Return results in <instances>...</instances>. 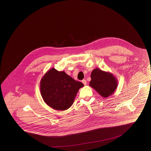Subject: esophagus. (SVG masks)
I'll list each match as a JSON object with an SVG mask.
<instances>
[{"label": "esophagus", "mask_w": 151, "mask_h": 151, "mask_svg": "<svg viewBox=\"0 0 151 151\" xmlns=\"http://www.w3.org/2000/svg\"><path fill=\"white\" fill-rule=\"evenodd\" d=\"M82 83L84 84V86H86V80H82Z\"/></svg>", "instance_id": "1"}]
</instances>
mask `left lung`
I'll return each instance as SVG.
<instances>
[{"label":"left lung","mask_w":151,"mask_h":151,"mask_svg":"<svg viewBox=\"0 0 151 151\" xmlns=\"http://www.w3.org/2000/svg\"><path fill=\"white\" fill-rule=\"evenodd\" d=\"M89 86L104 98L114 93L118 86L117 79L111 73L95 68L91 75Z\"/></svg>","instance_id":"8db88e82"}]
</instances>
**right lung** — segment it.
I'll list each match as a JSON object with an SVG mask.
<instances>
[{
  "label": "right lung",
  "mask_w": 151,
  "mask_h": 151,
  "mask_svg": "<svg viewBox=\"0 0 151 151\" xmlns=\"http://www.w3.org/2000/svg\"><path fill=\"white\" fill-rule=\"evenodd\" d=\"M83 86L82 83L75 80L65 71H58L53 67L41 80L40 92L48 106L63 111L72 106L79 89Z\"/></svg>",
  "instance_id": "right-lung-1"
}]
</instances>
